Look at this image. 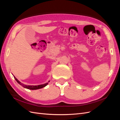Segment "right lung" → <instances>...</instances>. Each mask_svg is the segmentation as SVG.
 I'll return each instance as SVG.
<instances>
[{
    "mask_svg": "<svg viewBox=\"0 0 120 120\" xmlns=\"http://www.w3.org/2000/svg\"><path fill=\"white\" fill-rule=\"evenodd\" d=\"M14 79H15V80L16 81V82L19 83V85H20L21 86H22L23 87H24V88H26V89H30V90H37V89H41V88H43V87L47 85L48 84V82H47L46 83H45V84H43V85H38V86H27V85H24L22 83H21V82H20L18 79L14 77V76H13Z\"/></svg>",
    "mask_w": 120,
    "mask_h": 120,
    "instance_id": "add662e5",
    "label": "right lung"
}]
</instances>
